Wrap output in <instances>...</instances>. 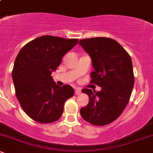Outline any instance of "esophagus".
I'll return each mask as SVG.
<instances>
[{
	"label": "esophagus",
	"mask_w": 153,
	"mask_h": 153,
	"mask_svg": "<svg viewBox=\"0 0 153 153\" xmlns=\"http://www.w3.org/2000/svg\"><path fill=\"white\" fill-rule=\"evenodd\" d=\"M81 93V89L80 88H75V94L76 95H79Z\"/></svg>",
	"instance_id": "1"
}]
</instances>
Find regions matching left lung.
I'll list each match as a JSON object with an SVG mask.
<instances>
[{"label": "left lung", "instance_id": "left-lung-1", "mask_svg": "<svg viewBox=\"0 0 153 153\" xmlns=\"http://www.w3.org/2000/svg\"><path fill=\"white\" fill-rule=\"evenodd\" d=\"M79 44L92 60L94 71L91 82L101 88L97 92L82 89L89 102L80 108V115L94 125H106L122 114L129 101L134 83L131 59L122 45L111 38L84 39Z\"/></svg>", "mask_w": 153, "mask_h": 153}]
</instances>
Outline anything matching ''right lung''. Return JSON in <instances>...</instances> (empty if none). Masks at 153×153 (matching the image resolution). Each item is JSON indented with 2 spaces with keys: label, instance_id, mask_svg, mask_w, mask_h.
Masks as SVG:
<instances>
[{
  "label": "right lung",
  "instance_id": "obj_1",
  "mask_svg": "<svg viewBox=\"0 0 153 153\" xmlns=\"http://www.w3.org/2000/svg\"><path fill=\"white\" fill-rule=\"evenodd\" d=\"M78 42V39L47 35L29 42L19 52L12 71L16 96L33 120L43 124L57 121L66 100L74 95L71 85L59 86L51 74Z\"/></svg>",
  "mask_w": 153,
  "mask_h": 153
}]
</instances>
